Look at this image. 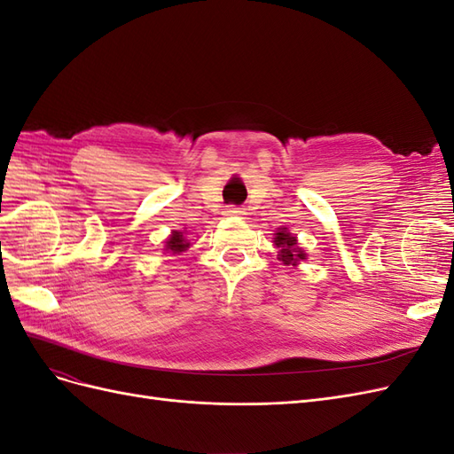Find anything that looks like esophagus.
Listing matches in <instances>:
<instances>
[{
  "label": "esophagus",
  "instance_id": "1",
  "mask_svg": "<svg viewBox=\"0 0 454 454\" xmlns=\"http://www.w3.org/2000/svg\"><path fill=\"white\" fill-rule=\"evenodd\" d=\"M225 215H244V208H239V206H225Z\"/></svg>",
  "mask_w": 454,
  "mask_h": 454
}]
</instances>
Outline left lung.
I'll return each instance as SVG.
<instances>
[{
	"label": "left lung",
	"mask_w": 454,
	"mask_h": 454,
	"mask_svg": "<svg viewBox=\"0 0 454 454\" xmlns=\"http://www.w3.org/2000/svg\"><path fill=\"white\" fill-rule=\"evenodd\" d=\"M274 244H277L278 248H282L278 259L284 261V265H292V263L295 265L297 261L305 259V254L301 252L299 248H295V246H297V239L292 237L290 232H286L284 229L277 232V239H274Z\"/></svg>",
	"instance_id": "left-lung-1"
}]
</instances>
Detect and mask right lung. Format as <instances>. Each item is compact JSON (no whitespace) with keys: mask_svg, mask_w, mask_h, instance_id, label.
Instances as JSON below:
<instances>
[{"mask_svg":"<svg viewBox=\"0 0 454 454\" xmlns=\"http://www.w3.org/2000/svg\"><path fill=\"white\" fill-rule=\"evenodd\" d=\"M185 248H189V240L182 235V232L174 231L172 235H170V239L167 240V250L172 252V254H180V252H184Z\"/></svg>","mask_w":454,"mask_h":454,"instance_id":"obj_1","label":"right lung"}]
</instances>
